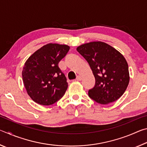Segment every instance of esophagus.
<instances>
[{"label": "esophagus", "instance_id": "34e87169", "mask_svg": "<svg viewBox=\"0 0 147 147\" xmlns=\"http://www.w3.org/2000/svg\"><path fill=\"white\" fill-rule=\"evenodd\" d=\"M82 77L81 76H76V80L80 81V80H82Z\"/></svg>", "mask_w": 147, "mask_h": 147}]
</instances>
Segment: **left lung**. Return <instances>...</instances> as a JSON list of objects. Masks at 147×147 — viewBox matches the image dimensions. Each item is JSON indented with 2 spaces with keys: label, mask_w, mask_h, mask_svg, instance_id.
<instances>
[{
  "label": "left lung",
  "mask_w": 147,
  "mask_h": 147,
  "mask_svg": "<svg viewBox=\"0 0 147 147\" xmlns=\"http://www.w3.org/2000/svg\"><path fill=\"white\" fill-rule=\"evenodd\" d=\"M76 50L88 62L95 78V85L88 91L89 97L101 104L118 100L130 81L128 63L123 54L102 41L81 45Z\"/></svg>",
  "instance_id": "8db88e82"
}]
</instances>
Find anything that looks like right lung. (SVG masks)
Masks as SVG:
<instances>
[{
  "instance_id": "1",
  "label": "right lung",
  "mask_w": 147,
  "mask_h": 147,
  "mask_svg": "<svg viewBox=\"0 0 147 147\" xmlns=\"http://www.w3.org/2000/svg\"><path fill=\"white\" fill-rule=\"evenodd\" d=\"M69 49L66 45L49 43L26 61L22 71L23 81L27 93L35 102L52 105L64 95L68 83L58 63Z\"/></svg>"
}]
</instances>
